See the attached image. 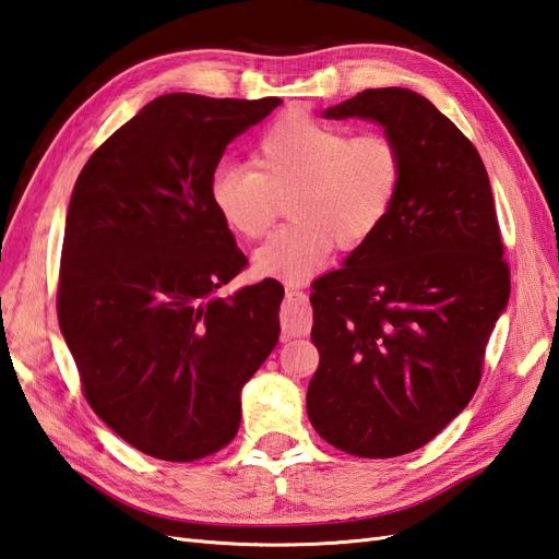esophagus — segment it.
<instances>
[{"mask_svg":"<svg viewBox=\"0 0 559 559\" xmlns=\"http://www.w3.org/2000/svg\"><path fill=\"white\" fill-rule=\"evenodd\" d=\"M312 326V310L308 296L296 287H287V298L282 304V336H306Z\"/></svg>","mask_w":559,"mask_h":559,"instance_id":"esophagus-1","label":"esophagus"}]
</instances>
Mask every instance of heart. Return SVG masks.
<instances>
[{"instance_id": "obj_1", "label": "heart", "mask_w": 559, "mask_h": 559, "mask_svg": "<svg viewBox=\"0 0 559 559\" xmlns=\"http://www.w3.org/2000/svg\"><path fill=\"white\" fill-rule=\"evenodd\" d=\"M253 166L221 163L209 180L215 213L235 235H267L289 199L294 223L258 251L265 275L298 282L334 249L358 251L386 225L403 189L401 146L384 132L353 134L306 114H289L258 138Z\"/></svg>"}]
</instances>
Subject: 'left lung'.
Instances as JSON below:
<instances>
[{"mask_svg":"<svg viewBox=\"0 0 559 559\" xmlns=\"http://www.w3.org/2000/svg\"><path fill=\"white\" fill-rule=\"evenodd\" d=\"M382 122L403 189L386 225L310 294L320 365L310 425L356 457L429 443L472 401L510 296L491 182L476 146L421 94L362 90L324 118Z\"/></svg>","mask_w":559,"mask_h":559,"instance_id":"1","label":"left lung"}]
</instances>
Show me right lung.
Masks as SVG:
<instances>
[{
	"label": "right lung",
	"mask_w": 559,
	"mask_h": 559,
	"mask_svg": "<svg viewBox=\"0 0 559 559\" xmlns=\"http://www.w3.org/2000/svg\"><path fill=\"white\" fill-rule=\"evenodd\" d=\"M280 104L163 94L78 175L59 326L92 411L152 457L223 451L241 386L280 342L277 280L215 296L249 261L209 199L227 144Z\"/></svg>",
	"instance_id": "1"
}]
</instances>
